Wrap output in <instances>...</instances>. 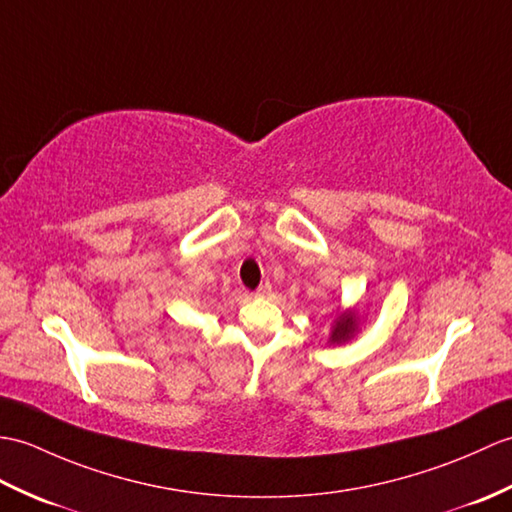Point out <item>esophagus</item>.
Instances as JSON below:
<instances>
[{"label":"esophagus","instance_id":"esophagus-1","mask_svg":"<svg viewBox=\"0 0 512 512\" xmlns=\"http://www.w3.org/2000/svg\"><path fill=\"white\" fill-rule=\"evenodd\" d=\"M270 290H272V285L266 281V283L259 285V290L255 292V296H259V299H266V296H270Z\"/></svg>","mask_w":512,"mask_h":512}]
</instances>
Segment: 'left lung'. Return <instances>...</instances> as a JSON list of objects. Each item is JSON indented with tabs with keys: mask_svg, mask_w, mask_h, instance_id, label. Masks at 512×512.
<instances>
[{
	"mask_svg": "<svg viewBox=\"0 0 512 512\" xmlns=\"http://www.w3.org/2000/svg\"><path fill=\"white\" fill-rule=\"evenodd\" d=\"M360 334V312L358 307H338L336 314L331 316L329 344H347Z\"/></svg>",
	"mask_w": 512,
	"mask_h": 512,
	"instance_id": "8db88e82",
	"label": "left lung"
}]
</instances>
